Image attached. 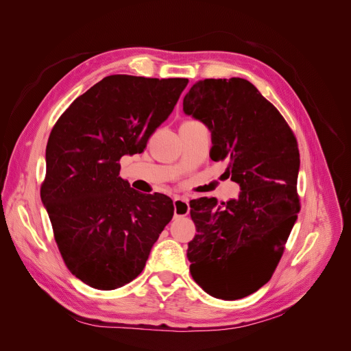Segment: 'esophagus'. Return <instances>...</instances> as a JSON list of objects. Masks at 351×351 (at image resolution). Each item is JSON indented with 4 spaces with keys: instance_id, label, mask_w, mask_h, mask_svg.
<instances>
[{
    "instance_id": "1",
    "label": "esophagus",
    "mask_w": 351,
    "mask_h": 351,
    "mask_svg": "<svg viewBox=\"0 0 351 351\" xmlns=\"http://www.w3.org/2000/svg\"><path fill=\"white\" fill-rule=\"evenodd\" d=\"M173 213L175 216H186L189 213V202L185 197L173 199Z\"/></svg>"
}]
</instances>
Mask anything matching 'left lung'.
Segmentation results:
<instances>
[{
	"label": "left lung",
	"instance_id": "left-lung-1",
	"mask_svg": "<svg viewBox=\"0 0 351 351\" xmlns=\"http://www.w3.org/2000/svg\"><path fill=\"white\" fill-rule=\"evenodd\" d=\"M183 112L208 126L210 158L226 159L241 186L222 204L191 202L197 230L186 252L191 274L216 299H242L270 280L298 220V142L279 110L243 78L197 81Z\"/></svg>",
	"mask_w": 351,
	"mask_h": 351
}]
</instances>
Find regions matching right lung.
<instances>
[{
  "label": "right lung",
  "instance_id": "obj_1",
  "mask_svg": "<svg viewBox=\"0 0 351 351\" xmlns=\"http://www.w3.org/2000/svg\"><path fill=\"white\" fill-rule=\"evenodd\" d=\"M188 82L110 75L52 128L41 200L65 265L90 287L114 290L138 278L171 222L172 199L132 189L118 160L143 152Z\"/></svg>",
  "mask_w": 351,
  "mask_h": 351
}]
</instances>
